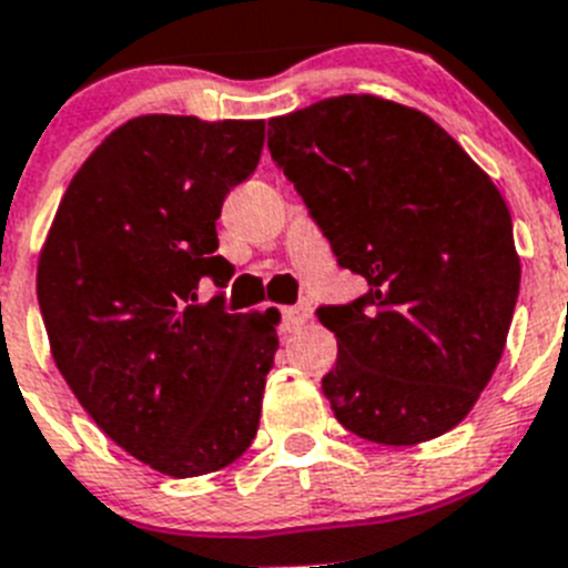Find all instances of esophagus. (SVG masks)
Here are the masks:
<instances>
[{
	"label": "esophagus",
	"instance_id": "obj_1",
	"mask_svg": "<svg viewBox=\"0 0 568 568\" xmlns=\"http://www.w3.org/2000/svg\"><path fill=\"white\" fill-rule=\"evenodd\" d=\"M310 304H293V307H284L281 310V327H284V333H295V329H301L304 324L310 321Z\"/></svg>",
	"mask_w": 568,
	"mask_h": 568
}]
</instances>
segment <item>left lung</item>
<instances>
[{"label":"left lung","mask_w":568,"mask_h":568,"mask_svg":"<svg viewBox=\"0 0 568 568\" xmlns=\"http://www.w3.org/2000/svg\"><path fill=\"white\" fill-rule=\"evenodd\" d=\"M267 148L341 267L369 290L321 307L338 358L321 389L358 438L449 433L489 384L520 290L500 190L426 113L346 93L270 119Z\"/></svg>","instance_id":"8db88e82"}]
</instances>
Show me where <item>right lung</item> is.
I'll return each mask as SVG.
<instances>
[{
	"label": "right lung",
	"mask_w": 568,
	"mask_h": 568,
	"mask_svg": "<svg viewBox=\"0 0 568 568\" xmlns=\"http://www.w3.org/2000/svg\"><path fill=\"white\" fill-rule=\"evenodd\" d=\"M261 148V119L135 115L73 175L39 255L59 373L110 440L170 478L224 469L258 433L278 313L195 290L233 275L215 219Z\"/></svg>",
	"instance_id": "right-lung-1"
}]
</instances>
